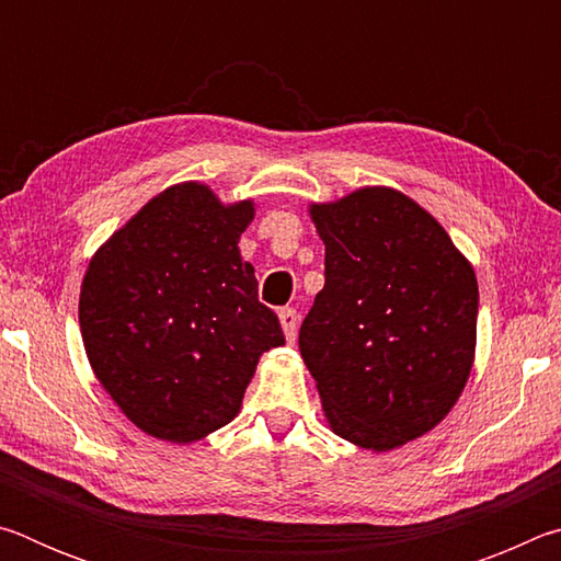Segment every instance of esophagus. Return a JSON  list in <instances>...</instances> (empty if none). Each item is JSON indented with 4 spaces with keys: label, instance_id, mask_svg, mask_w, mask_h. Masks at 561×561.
Listing matches in <instances>:
<instances>
[{
    "label": "esophagus",
    "instance_id": "esophagus-1",
    "mask_svg": "<svg viewBox=\"0 0 561 561\" xmlns=\"http://www.w3.org/2000/svg\"><path fill=\"white\" fill-rule=\"evenodd\" d=\"M279 324H282V329H284V336H287L289 344H294V341H297V331H299V314H297V309H291V307L282 309V311H279Z\"/></svg>",
    "mask_w": 561,
    "mask_h": 561
}]
</instances>
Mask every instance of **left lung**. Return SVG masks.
Masks as SVG:
<instances>
[{
  "label": "left lung",
  "instance_id": "8db88e82",
  "mask_svg": "<svg viewBox=\"0 0 561 561\" xmlns=\"http://www.w3.org/2000/svg\"><path fill=\"white\" fill-rule=\"evenodd\" d=\"M327 244L324 289L299 329L331 431L393 450L435 428L468 383L478 279L411 197L360 187L311 205Z\"/></svg>",
  "mask_w": 561,
  "mask_h": 561
}]
</instances>
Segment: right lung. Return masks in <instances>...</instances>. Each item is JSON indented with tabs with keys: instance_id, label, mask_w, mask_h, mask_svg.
<instances>
[{
	"instance_id": "1",
	"label": "right lung",
	"mask_w": 561,
	"mask_h": 561,
	"mask_svg": "<svg viewBox=\"0 0 561 561\" xmlns=\"http://www.w3.org/2000/svg\"><path fill=\"white\" fill-rule=\"evenodd\" d=\"M252 217V201L222 205L207 185H173L93 254L83 346L101 386L153 438L193 443L230 423L260 356L284 344L237 247Z\"/></svg>"
}]
</instances>
